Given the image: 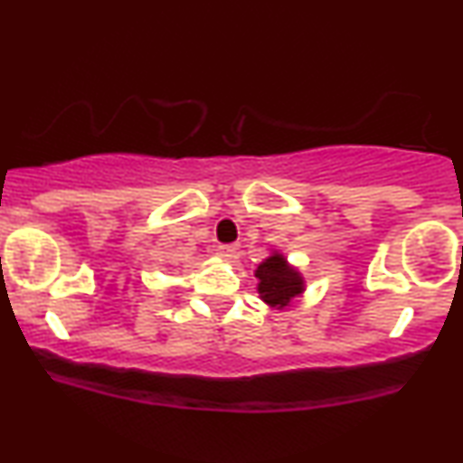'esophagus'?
<instances>
[{"instance_id": "1", "label": "esophagus", "mask_w": 463, "mask_h": 463, "mask_svg": "<svg viewBox=\"0 0 463 463\" xmlns=\"http://www.w3.org/2000/svg\"><path fill=\"white\" fill-rule=\"evenodd\" d=\"M237 252L239 248L232 246V243H224V246L217 248V257L224 259V261H232V259H237Z\"/></svg>"}]
</instances>
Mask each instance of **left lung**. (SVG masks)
<instances>
[{
  "instance_id": "left-lung-1",
  "label": "left lung",
  "mask_w": 463,
  "mask_h": 463,
  "mask_svg": "<svg viewBox=\"0 0 463 463\" xmlns=\"http://www.w3.org/2000/svg\"><path fill=\"white\" fill-rule=\"evenodd\" d=\"M254 276L259 279L261 300L268 302L269 307H279V309L289 305L305 289L302 276L294 268L287 265L283 254H272V257L265 259L257 268Z\"/></svg>"
}]
</instances>
